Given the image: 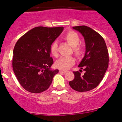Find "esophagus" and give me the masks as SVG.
<instances>
[{"mask_svg": "<svg viewBox=\"0 0 122 122\" xmlns=\"http://www.w3.org/2000/svg\"><path fill=\"white\" fill-rule=\"evenodd\" d=\"M59 72L61 73H65L66 72V71H62V70H60L59 71Z\"/></svg>", "mask_w": 122, "mask_h": 122, "instance_id": "esophagus-1", "label": "esophagus"}]
</instances>
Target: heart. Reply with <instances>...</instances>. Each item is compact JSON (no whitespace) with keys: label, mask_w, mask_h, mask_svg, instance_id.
<instances>
[{"label":"heart","mask_w":122,"mask_h":122,"mask_svg":"<svg viewBox=\"0 0 122 122\" xmlns=\"http://www.w3.org/2000/svg\"><path fill=\"white\" fill-rule=\"evenodd\" d=\"M63 38L69 45L73 47V50L75 54L77 57H80L83 54L84 50L83 47L80 46L81 38L77 33L74 31L68 32L64 36ZM50 52L53 56L57 57L58 56V44L57 41H54L51 45ZM75 62L74 57L72 56L69 57H61L56 61V66L61 70H67Z\"/></svg>","instance_id":"heart-1"}]
</instances>
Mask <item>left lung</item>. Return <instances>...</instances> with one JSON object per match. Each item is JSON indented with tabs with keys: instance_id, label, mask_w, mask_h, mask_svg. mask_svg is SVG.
I'll use <instances>...</instances> for the list:
<instances>
[{
	"instance_id": "left-lung-1",
	"label": "left lung",
	"mask_w": 122,
	"mask_h": 122,
	"mask_svg": "<svg viewBox=\"0 0 122 122\" xmlns=\"http://www.w3.org/2000/svg\"><path fill=\"white\" fill-rule=\"evenodd\" d=\"M85 38L86 53L78 67L85 72H73L75 78L69 82L75 90L85 92L94 89L100 83L108 66L109 54L103 37L91 28L85 25L73 27Z\"/></svg>"
}]
</instances>
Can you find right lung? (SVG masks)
<instances>
[{"label": "right lung", "instance_id": "obj_1", "mask_svg": "<svg viewBox=\"0 0 122 122\" xmlns=\"http://www.w3.org/2000/svg\"><path fill=\"white\" fill-rule=\"evenodd\" d=\"M62 26H37L22 36L13 50V68L24 89L39 93L50 87L58 69L52 70L51 45L63 31Z\"/></svg>", "mask_w": 122, "mask_h": 122}]
</instances>
